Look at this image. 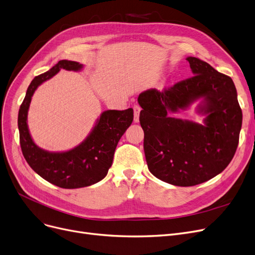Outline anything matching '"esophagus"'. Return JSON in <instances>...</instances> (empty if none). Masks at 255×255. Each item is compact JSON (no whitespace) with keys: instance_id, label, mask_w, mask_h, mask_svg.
<instances>
[{"instance_id":"34e87169","label":"esophagus","mask_w":255,"mask_h":255,"mask_svg":"<svg viewBox=\"0 0 255 255\" xmlns=\"http://www.w3.org/2000/svg\"><path fill=\"white\" fill-rule=\"evenodd\" d=\"M133 110H134V122H135V123H137V122L139 121V113H140L141 108H140L139 105L135 104L133 106Z\"/></svg>"}]
</instances>
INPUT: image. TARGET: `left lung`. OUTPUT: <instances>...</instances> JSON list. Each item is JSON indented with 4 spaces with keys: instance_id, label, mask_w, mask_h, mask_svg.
Listing matches in <instances>:
<instances>
[{
    "instance_id": "8db88e82",
    "label": "left lung",
    "mask_w": 255,
    "mask_h": 255,
    "mask_svg": "<svg viewBox=\"0 0 255 255\" xmlns=\"http://www.w3.org/2000/svg\"><path fill=\"white\" fill-rule=\"evenodd\" d=\"M186 60L193 77L161 92L146 91L137 99L149 171L178 186L200 184L225 170L237 151L243 120L230 77L196 57ZM199 97L205 99L204 126L167 116Z\"/></svg>"
}]
</instances>
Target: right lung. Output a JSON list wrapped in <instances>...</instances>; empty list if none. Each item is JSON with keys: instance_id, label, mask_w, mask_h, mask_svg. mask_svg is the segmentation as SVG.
I'll return each instance as SVG.
<instances>
[{"instance_id": "add662e5", "label": "right lung", "mask_w": 255, "mask_h": 255, "mask_svg": "<svg viewBox=\"0 0 255 255\" xmlns=\"http://www.w3.org/2000/svg\"><path fill=\"white\" fill-rule=\"evenodd\" d=\"M81 68L79 62L60 60L48 72L36 76L28 87L17 118L20 149L26 161L43 179L62 189H78L102 180L112 167L120 138L133 121L132 108L107 110L81 145L68 152L51 153L33 142L28 130L27 114L37 86L61 69L79 71Z\"/></svg>"}]
</instances>
